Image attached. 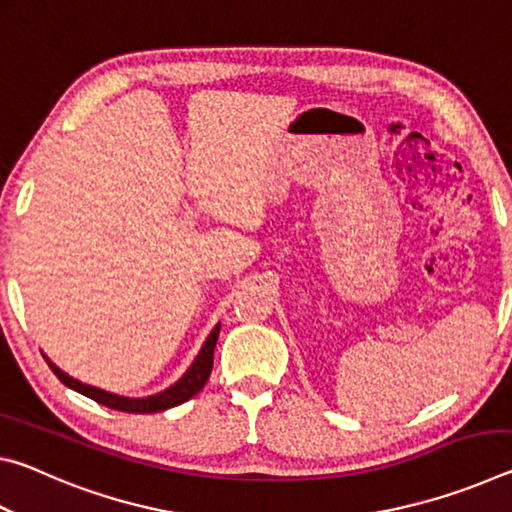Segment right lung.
<instances>
[{
    "label": "right lung",
    "instance_id": "1",
    "mask_svg": "<svg viewBox=\"0 0 512 512\" xmlns=\"http://www.w3.org/2000/svg\"><path fill=\"white\" fill-rule=\"evenodd\" d=\"M219 332H221V323L214 325L210 336H207L203 343L201 352H198L196 359L192 361V366L185 370V375L180 377L176 384H171L169 388H164V391L149 395V397H124V395L103 391V388H97V386L83 384V381L69 377L67 372L60 370L56 363L47 357V354H42V357H45L49 368L54 370V375L63 381L67 388H72V391L90 397V400L99 402L103 406H108V409L124 411V413H158V411H167V409H173V406L192 400V397L205 386V381L212 372L214 348H216V339H219Z\"/></svg>",
    "mask_w": 512,
    "mask_h": 512
}]
</instances>
